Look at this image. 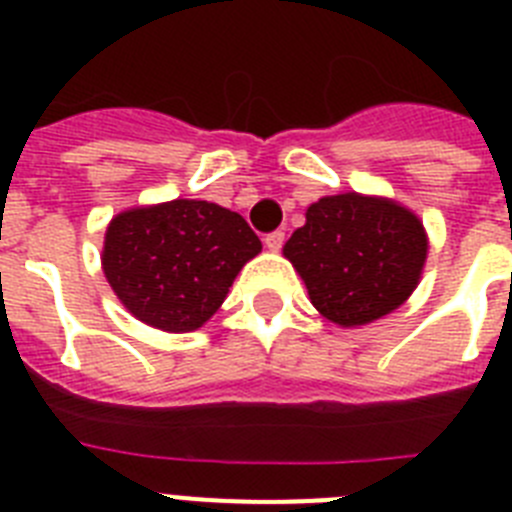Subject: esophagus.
<instances>
[{
	"label": "esophagus",
	"mask_w": 512,
	"mask_h": 512,
	"mask_svg": "<svg viewBox=\"0 0 512 512\" xmlns=\"http://www.w3.org/2000/svg\"><path fill=\"white\" fill-rule=\"evenodd\" d=\"M264 243H266V248H269V251H279V248L284 246V233H282V230H274V233L266 235Z\"/></svg>",
	"instance_id": "esophagus-1"
}]
</instances>
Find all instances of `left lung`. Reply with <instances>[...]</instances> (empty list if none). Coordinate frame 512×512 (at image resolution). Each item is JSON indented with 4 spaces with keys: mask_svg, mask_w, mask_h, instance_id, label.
I'll use <instances>...</instances> for the list:
<instances>
[{
    "mask_svg": "<svg viewBox=\"0 0 512 512\" xmlns=\"http://www.w3.org/2000/svg\"><path fill=\"white\" fill-rule=\"evenodd\" d=\"M305 217L284 243V256L323 318L343 328L366 325L413 295L428 238L408 207L348 192L323 197Z\"/></svg>",
    "mask_w": 512,
    "mask_h": 512,
    "instance_id": "1",
    "label": "left lung"
}]
</instances>
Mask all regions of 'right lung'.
<instances>
[{"label":"right lung","mask_w":512,"mask_h":512,"mask_svg":"<svg viewBox=\"0 0 512 512\" xmlns=\"http://www.w3.org/2000/svg\"><path fill=\"white\" fill-rule=\"evenodd\" d=\"M256 253L259 235L238 212L205 200H174L112 217L102 269L135 318L189 333L215 315Z\"/></svg>","instance_id":"add662e5"}]
</instances>
